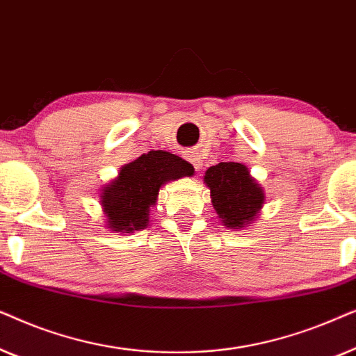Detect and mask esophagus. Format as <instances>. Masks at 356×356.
Instances as JSON below:
<instances>
[{"label":"esophagus","instance_id":"1","mask_svg":"<svg viewBox=\"0 0 356 356\" xmlns=\"http://www.w3.org/2000/svg\"><path fill=\"white\" fill-rule=\"evenodd\" d=\"M189 160H191V163L194 165V168H196V170H201L202 168V159L199 157L197 154L193 152L191 155H189Z\"/></svg>","mask_w":356,"mask_h":356}]
</instances>
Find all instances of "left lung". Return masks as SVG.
I'll use <instances>...</instances> for the list:
<instances>
[{
    "mask_svg": "<svg viewBox=\"0 0 356 356\" xmlns=\"http://www.w3.org/2000/svg\"><path fill=\"white\" fill-rule=\"evenodd\" d=\"M204 183L211 188L212 206L223 225L241 228L254 220L264 204V193L250 177L245 165L220 162L206 172Z\"/></svg>",
    "mask_w": 356,
    "mask_h": 356,
    "instance_id": "8db88e82",
    "label": "left lung"
}]
</instances>
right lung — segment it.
<instances>
[{
  "label": "right lung",
  "instance_id": "1",
  "mask_svg": "<svg viewBox=\"0 0 356 356\" xmlns=\"http://www.w3.org/2000/svg\"><path fill=\"white\" fill-rule=\"evenodd\" d=\"M191 163L178 155L152 150L120 170V177L102 194L108 228L133 233L149 222V209L157 201L159 189L170 179L191 177Z\"/></svg>",
  "mask_w": 356,
  "mask_h": 356
}]
</instances>
